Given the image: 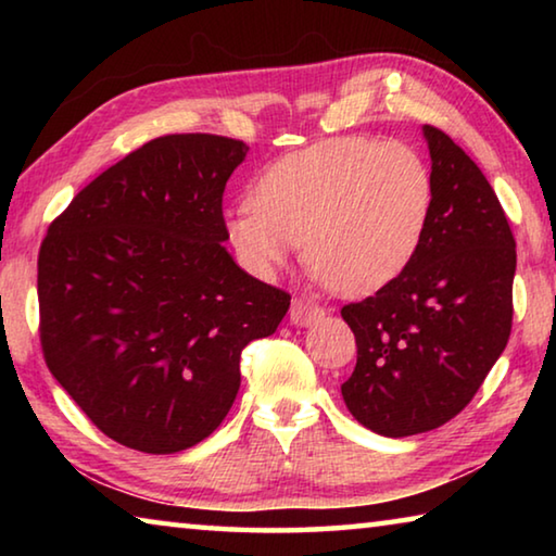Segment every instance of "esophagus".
Segmentation results:
<instances>
[{
  "label": "esophagus",
  "mask_w": 556,
  "mask_h": 556,
  "mask_svg": "<svg viewBox=\"0 0 556 556\" xmlns=\"http://www.w3.org/2000/svg\"><path fill=\"white\" fill-rule=\"evenodd\" d=\"M324 316V308L318 306V304H314L312 299H294L291 301V308H289V318H291V324H296V326H308V324H314L316 318H321Z\"/></svg>",
  "instance_id": "obj_1"
}]
</instances>
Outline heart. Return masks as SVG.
<instances>
[{
  "mask_svg": "<svg viewBox=\"0 0 556 556\" xmlns=\"http://www.w3.org/2000/svg\"><path fill=\"white\" fill-rule=\"evenodd\" d=\"M434 178L402 142L326 139L269 164L250 199L225 211L240 265L271 277L304 240V260L338 294H370L400 277L425 238Z\"/></svg>",
  "mask_w": 556,
  "mask_h": 556,
  "instance_id": "heart-1",
  "label": "heart"
}]
</instances>
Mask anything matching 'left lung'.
<instances>
[{
    "label": "left lung",
    "instance_id": "8db88e82",
    "mask_svg": "<svg viewBox=\"0 0 556 556\" xmlns=\"http://www.w3.org/2000/svg\"><path fill=\"white\" fill-rule=\"evenodd\" d=\"M434 205L417 255L341 308L357 361L345 407L382 437L431 431L473 400L513 328L515 238L493 186L446 131L425 125Z\"/></svg>",
    "mask_w": 556,
    "mask_h": 556
}]
</instances>
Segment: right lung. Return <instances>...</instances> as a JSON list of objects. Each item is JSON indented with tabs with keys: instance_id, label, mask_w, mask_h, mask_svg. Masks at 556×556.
<instances>
[{
	"instance_id": "obj_1",
	"label": "right lung",
	"mask_w": 556,
	"mask_h": 556,
	"mask_svg": "<svg viewBox=\"0 0 556 556\" xmlns=\"http://www.w3.org/2000/svg\"><path fill=\"white\" fill-rule=\"evenodd\" d=\"M240 139L166 135L102 172L39 250V338L102 434L144 454L211 437L240 390L244 345L277 331L289 291L223 248Z\"/></svg>"
}]
</instances>
